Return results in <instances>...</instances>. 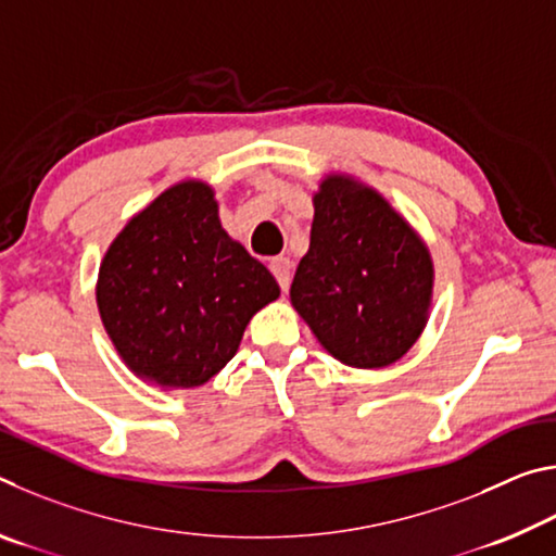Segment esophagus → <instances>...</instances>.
Returning a JSON list of instances; mask_svg holds the SVG:
<instances>
[{"label": "esophagus", "instance_id": "esophagus-1", "mask_svg": "<svg viewBox=\"0 0 556 556\" xmlns=\"http://www.w3.org/2000/svg\"><path fill=\"white\" fill-rule=\"evenodd\" d=\"M269 269H271V275H275L279 289L287 291L289 281H291V262L287 257H275L269 262Z\"/></svg>", "mask_w": 556, "mask_h": 556}]
</instances>
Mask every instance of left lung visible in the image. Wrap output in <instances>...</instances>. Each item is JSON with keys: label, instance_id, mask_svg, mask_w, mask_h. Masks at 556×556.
Masks as SVG:
<instances>
[{"label": "left lung", "instance_id": "8db88e82", "mask_svg": "<svg viewBox=\"0 0 556 556\" xmlns=\"http://www.w3.org/2000/svg\"><path fill=\"white\" fill-rule=\"evenodd\" d=\"M431 289L434 265L412 225L375 188L326 176L289 291L318 343L351 368L397 363L425 331Z\"/></svg>", "mask_w": 556, "mask_h": 556}]
</instances>
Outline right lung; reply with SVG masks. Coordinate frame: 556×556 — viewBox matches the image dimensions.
<instances>
[{"label": "right lung", "instance_id": "right-lung-1", "mask_svg": "<svg viewBox=\"0 0 556 556\" xmlns=\"http://www.w3.org/2000/svg\"><path fill=\"white\" fill-rule=\"evenodd\" d=\"M96 296L127 368L164 390H188L228 365L279 285L223 230L213 188L181 181L112 240Z\"/></svg>", "mask_w": 556, "mask_h": 556}]
</instances>
